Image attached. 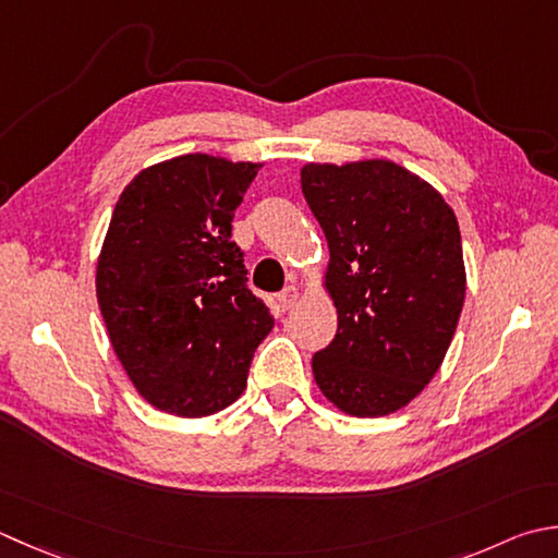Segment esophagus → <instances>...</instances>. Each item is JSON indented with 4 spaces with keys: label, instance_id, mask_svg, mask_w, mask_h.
Masks as SVG:
<instances>
[{
    "label": "esophagus",
    "instance_id": "1",
    "mask_svg": "<svg viewBox=\"0 0 558 558\" xmlns=\"http://www.w3.org/2000/svg\"><path fill=\"white\" fill-rule=\"evenodd\" d=\"M298 300H300V290L294 288V286H288L286 290H282V292L278 294V304H280V310H282V312L292 310L294 304H298Z\"/></svg>",
    "mask_w": 558,
    "mask_h": 558
}]
</instances>
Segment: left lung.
<instances>
[{"label":"left lung","mask_w":558,"mask_h":558,"mask_svg":"<svg viewBox=\"0 0 558 558\" xmlns=\"http://www.w3.org/2000/svg\"><path fill=\"white\" fill-rule=\"evenodd\" d=\"M302 193L329 244L336 338L312 357L326 401L389 416L438 373L460 322V225L438 189L389 159L304 163Z\"/></svg>","instance_id":"8db88e82"}]
</instances>
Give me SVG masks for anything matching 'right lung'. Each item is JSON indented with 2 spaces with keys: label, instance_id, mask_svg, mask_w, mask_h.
Here are the masks:
<instances>
[{
  "label": "right lung",
  "instance_id": "1",
  "mask_svg": "<svg viewBox=\"0 0 558 558\" xmlns=\"http://www.w3.org/2000/svg\"><path fill=\"white\" fill-rule=\"evenodd\" d=\"M260 163L181 155L125 185L96 260L116 357L159 411L203 418L234 403L272 316L246 288L234 210Z\"/></svg>",
  "mask_w": 558,
  "mask_h": 558
}]
</instances>
